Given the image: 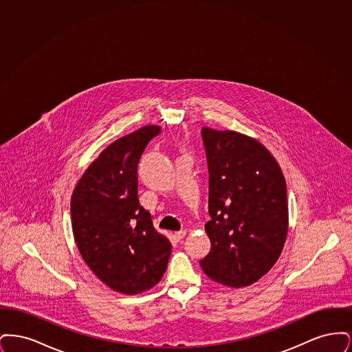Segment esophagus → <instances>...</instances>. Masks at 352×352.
Instances as JSON below:
<instances>
[{
    "label": "esophagus",
    "mask_w": 352,
    "mask_h": 352,
    "mask_svg": "<svg viewBox=\"0 0 352 352\" xmlns=\"http://www.w3.org/2000/svg\"><path fill=\"white\" fill-rule=\"evenodd\" d=\"M184 236H186V231H178V232H175V234H174V237H175L178 241H179V240H182Z\"/></svg>",
    "instance_id": "34e87169"
}]
</instances>
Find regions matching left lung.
<instances>
[{
  "instance_id": "8db88e82",
  "label": "left lung",
  "mask_w": 352,
  "mask_h": 352,
  "mask_svg": "<svg viewBox=\"0 0 352 352\" xmlns=\"http://www.w3.org/2000/svg\"><path fill=\"white\" fill-rule=\"evenodd\" d=\"M210 173L206 232L211 251L203 272L220 284L256 283L278 260L287 234L284 174L258 141L232 131L201 128Z\"/></svg>"
}]
</instances>
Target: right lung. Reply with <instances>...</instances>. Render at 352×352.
Instances as JSON below:
<instances>
[{
	"label": "right lung",
	"instance_id": "1",
	"mask_svg": "<svg viewBox=\"0 0 352 352\" xmlns=\"http://www.w3.org/2000/svg\"><path fill=\"white\" fill-rule=\"evenodd\" d=\"M160 133V126L148 125L111 144L85 170L71 198L72 231L84 261L124 294L158 284L171 253L137 195L140 157Z\"/></svg>",
	"mask_w": 352,
	"mask_h": 352
}]
</instances>
